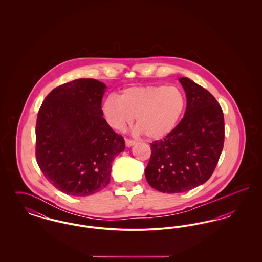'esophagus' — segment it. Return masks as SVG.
Returning <instances> with one entry per match:
<instances>
[{
    "instance_id": "34e87169",
    "label": "esophagus",
    "mask_w": 262,
    "mask_h": 262,
    "mask_svg": "<svg viewBox=\"0 0 262 262\" xmlns=\"http://www.w3.org/2000/svg\"><path fill=\"white\" fill-rule=\"evenodd\" d=\"M137 143V141H135V140H133V139H125V145H126V147H132V146H134L135 144Z\"/></svg>"
}]
</instances>
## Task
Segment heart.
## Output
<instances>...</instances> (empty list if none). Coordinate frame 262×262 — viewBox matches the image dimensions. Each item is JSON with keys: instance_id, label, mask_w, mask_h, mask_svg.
<instances>
[{"instance_id": "heart-1", "label": "heart", "mask_w": 262, "mask_h": 262, "mask_svg": "<svg viewBox=\"0 0 262 262\" xmlns=\"http://www.w3.org/2000/svg\"><path fill=\"white\" fill-rule=\"evenodd\" d=\"M186 109V97L176 86L139 85L124 89L120 96L111 94L102 110L109 125L123 130L136 117L137 133L150 139L166 137L180 122Z\"/></svg>"}]
</instances>
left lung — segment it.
<instances>
[{
  "label": "left lung",
  "instance_id": "left-lung-1",
  "mask_svg": "<svg viewBox=\"0 0 262 262\" xmlns=\"http://www.w3.org/2000/svg\"><path fill=\"white\" fill-rule=\"evenodd\" d=\"M186 91L184 118L166 137L150 143L145 178L164 193L185 192L213 174L224 145L223 111L209 91L187 77L179 78Z\"/></svg>",
  "mask_w": 262,
  "mask_h": 262
}]
</instances>
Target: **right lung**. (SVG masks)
Returning a JSON list of instances; mask_svg holds the SVG:
<instances>
[{
	"label": "right lung",
	"instance_id": "right-lung-1",
	"mask_svg": "<svg viewBox=\"0 0 262 262\" xmlns=\"http://www.w3.org/2000/svg\"><path fill=\"white\" fill-rule=\"evenodd\" d=\"M106 85L79 78L53 89L36 122V160L51 184L63 193L88 196L109 184L114 158L125 140L103 118Z\"/></svg>",
	"mask_w": 262,
	"mask_h": 262
}]
</instances>
